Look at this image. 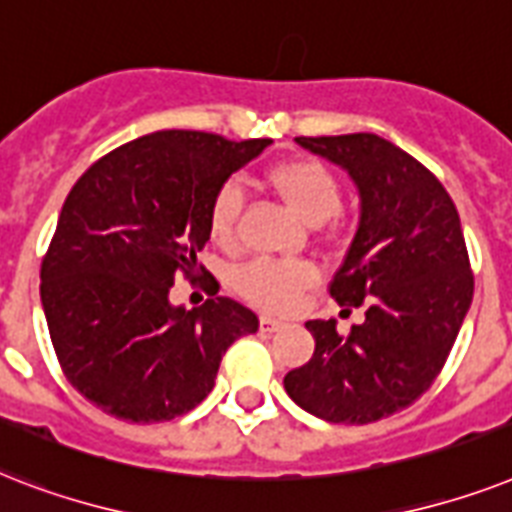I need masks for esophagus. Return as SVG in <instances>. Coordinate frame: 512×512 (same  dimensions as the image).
Here are the masks:
<instances>
[{
	"mask_svg": "<svg viewBox=\"0 0 512 512\" xmlns=\"http://www.w3.org/2000/svg\"><path fill=\"white\" fill-rule=\"evenodd\" d=\"M282 322L275 320V317H269V314H261V320H259V327H261V333H275V330H280Z\"/></svg>",
	"mask_w": 512,
	"mask_h": 512,
	"instance_id": "esophagus-1",
	"label": "esophagus"
}]
</instances>
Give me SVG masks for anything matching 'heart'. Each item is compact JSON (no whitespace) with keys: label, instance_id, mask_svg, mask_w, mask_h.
I'll return each instance as SVG.
<instances>
[{"label":"heart","instance_id":"obj_1","mask_svg":"<svg viewBox=\"0 0 512 512\" xmlns=\"http://www.w3.org/2000/svg\"><path fill=\"white\" fill-rule=\"evenodd\" d=\"M264 179L309 224H322L341 206V179L317 158L296 155V158L277 161L269 166ZM240 208H243V200L232 185H224L214 195L208 206V237L216 245L230 248L235 243ZM314 282H317V269L309 261L256 259L235 272L237 293L267 312L290 309Z\"/></svg>","mask_w":512,"mask_h":512}]
</instances>
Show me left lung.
I'll return each mask as SVG.
<instances>
[{"mask_svg": "<svg viewBox=\"0 0 512 512\" xmlns=\"http://www.w3.org/2000/svg\"><path fill=\"white\" fill-rule=\"evenodd\" d=\"M296 142L349 171L359 190V230L330 296L365 304V322L346 335L335 320L306 322L314 357L285 375V391L327 423H375L431 388L468 314L473 272L460 216L439 179L378 134Z\"/></svg>", "mask_w": 512, "mask_h": 512, "instance_id": "8db88e82", "label": "left lung"}]
</instances>
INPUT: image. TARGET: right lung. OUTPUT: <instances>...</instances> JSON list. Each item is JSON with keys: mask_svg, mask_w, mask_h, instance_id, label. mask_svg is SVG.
<instances>
[{"mask_svg": "<svg viewBox=\"0 0 512 512\" xmlns=\"http://www.w3.org/2000/svg\"><path fill=\"white\" fill-rule=\"evenodd\" d=\"M269 140L219 134H145L94 161L68 192L42 261V306L65 378L102 412L161 423L214 388L224 351L256 333L259 317L235 298L171 306L174 277L206 267L208 206L232 171Z\"/></svg>", "mask_w": 512, "mask_h": 512, "instance_id": "obj_1", "label": "right lung"}]
</instances>
